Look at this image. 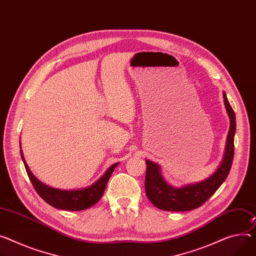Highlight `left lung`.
Segmentation results:
<instances>
[{"mask_svg": "<svg viewBox=\"0 0 256 256\" xmlns=\"http://www.w3.org/2000/svg\"><path fill=\"white\" fill-rule=\"evenodd\" d=\"M224 106L230 116V131L226 138V152L218 169L203 182L173 188L168 184L160 172V166L146 160V194L148 200L161 210L188 211L203 205L218 190L230 173L234 159V137L236 133V116L226 93L224 92Z\"/></svg>", "mask_w": 256, "mask_h": 256, "instance_id": "left-lung-1", "label": "left lung"}]
</instances>
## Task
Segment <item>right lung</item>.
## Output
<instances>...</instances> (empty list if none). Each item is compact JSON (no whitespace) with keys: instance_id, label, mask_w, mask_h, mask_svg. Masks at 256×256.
Returning <instances> with one entry per match:
<instances>
[{"instance_id":"add662e5","label":"right lung","mask_w":256,"mask_h":256,"mask_svg":"<svg viewBox=\"0 0 256 256\" xmlns=\"http://www.w3.org/2000/svg\"><path fill=\"white\" fill-rule=\"evenodd\" d=\"M20 154H22L26 173L36 192L38 194V196H40L45 202H47L52 207L57 209L68 210V211L85 210L95 205L98 201H100L104 192L106 186L108 184L110 175L118 165V163L112 164L100 180L95 182L93 184L89 186L88 188H81V190H58V188L48 186L42 182L38 180L30 170L22 150H20Z\"/></svg>"}]
</instances>
